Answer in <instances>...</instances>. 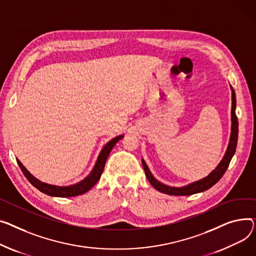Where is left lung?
Wrapping results in <instances>:
<instances>
[{"instance_id": "1", "label": "left lung", "mask_w": 256, "mask_h": 256, "mask_svg": "<svg viewBox=\"0 0 256 256\" xmlns=\"http://www.w3.org/2000/svg\"><path fill=\"white\" fill-rule=\"evenodd\" d=\"M230 90H232V132H230V143L226 149V154L224 158L221 160L219 164L215 168V170L205 178H202L198 181L192 182L188 185H185L182 187H172L166 185L160 181H158L151 172L149 171V168L145 162L144 160H142V164L145 171V175L150 182V184L154 187V188L162 194H166L170 196H190L194 194L202 192L209 190L210 187H212L214 184H216L220 178L224 176L226 173V168H228V164L234 154L236 148V143H238V132H239V122H238V118L236 115V94L234 88L230 85Z\"/></svg>"}]
</instances>
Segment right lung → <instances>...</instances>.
Instances as JSON below:
<instances>
[{
	"label": "right lung",
	"instance_id": "add662e5",
	"mask_svg": "<svg viewBox=\"0 0 256 256\" xmlns=\"http://www.w3.org/2000/svg\"><path fill=\"white\" fill-rule=\"evenodd\" d=\"M122 138H124V134H120V136H117V137H115L111 141H109L100 152L96 162L92 168V171L90 172V174L86 178L81 180L80 182L73 184V185H69V186H58V185H51V184L41 182L40 180L34 177L28 171V170L24 166V164L20 162V160L16 158V160H17V164H18L20 168H22V171L24 175L26 176V178L30 181V183L32 186H35L36 188H38L40 192H42L48 196H60V198L76 196H80L82 194H85L86 192H88L92 187L98 181L102 173H103V171H104L105 164L109 156V153L111 152L114 145Z\"/></svg>",
	"mask_w": 256,
	"mask_h": 256
}]
</instances>
